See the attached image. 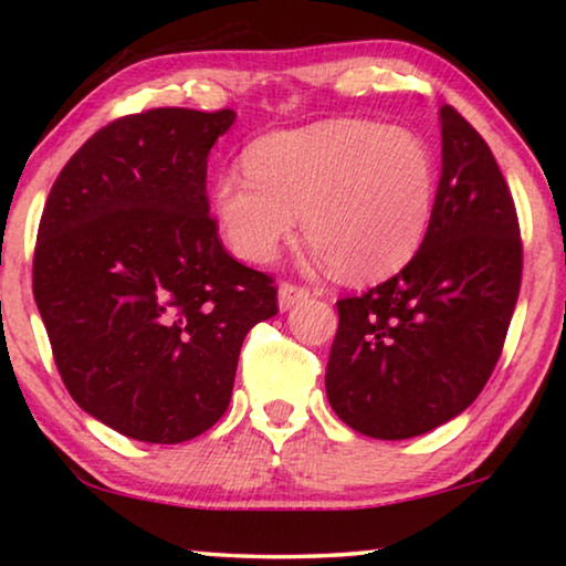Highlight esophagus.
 Masks as SVG:
<instances>
[{
    "label": "esophagus",
    "mask_w": 566,
    "mask_h": 566,
    "mask_svg": "<svg viewBox=\"0 0 566 566\" xmlns=\"http://www.w3.org/2000/svg\"><path fill=\"white\" fill-rule=\"evenodd\" d=\"M306 298H308V289H304V285L281 283V289H277V306H281V312H289L291 306H296L298 301H306Z\"/></svg>",
    "instance_id": "34e87169"
}]
</instances>
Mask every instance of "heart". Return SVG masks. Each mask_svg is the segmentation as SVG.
Returning a JSON list of instances; mask_svg holds the SVG:
<instances>
[{"label":"heart","mask_w":566,"mask_h":566,"mask_svg":"<svg viewBox=\"0 0 566 566\" xmlns=\"http://www.w3.org/2000/svg\"><path fill=\"white\" fill-rule=\"evenodd\" d=\"M247 172L213 185V216L234 254L273 260L296 234L350 283L391 277L428 237L438 192L430 146L374 120H324L260 138Z\"/></svg>","instance_id":"obj_1"}]
</instances>
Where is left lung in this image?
Wrapping results in <instances>:
<instances>
[{
    "label": "left lung",
    "mask_w": 566,
    "mask_h": 566,
    "mask_svg": "<svg viewBox=\"0 0 566 566\" xmlns=\"http://www.w3.org/2000/svg\"><path fill=\"white\" fill-rule=\"evenodd\" d=\"M443 169L428 237L363 296L337 301L327 399L378 440L422 436L459 417L492 376L521 291L513 196L490 146L440 107Z\"/></svg>",
    "instance_id": "obj_1"
}]
</instances>
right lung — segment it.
I'll list each match as a JSON object with an SVG mask.
<instances>
[{"label":"right lung","mask_w":566,"mask_h":566,"mask_svg":"<svg viewBox=\"0 0 566 566\" xmlns=\"http://www.w3.org/2000/svg\"><path fill=\"white\" fill-rule=\"evenodd\" d=\"M234 111L157 107L99 128L45 200L33 293L72 399L120 436L182 443L227 412L275 285L223 250L208 154Z\"/></svg>","instance_id":"1"}]
</instances>
